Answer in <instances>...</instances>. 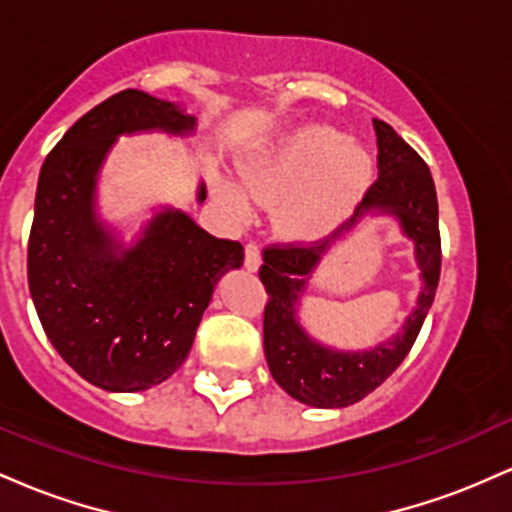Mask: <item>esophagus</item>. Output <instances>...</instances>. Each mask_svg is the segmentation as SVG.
Returning <instances> with one entry per match:
<instances>
[{"mask_svg": "<svg viewBox=\"0 0 512 512\" xmlns=\"http://www.w3.org/2000/svg\"><path fill=\"white\" fill-rule=\"evenodd\" d=\"M262 264V255H260V245L257 243H248L245 245V267L250 269V272H257Z\"/></svg>", "mask_w": 512, "mask_h": 512, "instance_id": "obj_1", "label": "esophagus"}]
</instances>
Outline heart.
<instances>
[{
  "mask_svg": "<svg viewBox=\"0 0 512 512\" xmlns=\"http://www.w3.org/2000/svg\"><path fill=\"white\" fill-rule=\"evenodd\" d=\"M245 187L257 202L281 204L279 219L296 236H317L337 223L358 202L373 180V158L361 144L346 142L332 127L308 125L276 139L240 166ZM233 209L245 199L221 187Z\"/></svg>",
  "mask_w": 512,
  "mask_h": 512,
  "instance_id": "b5f03b06",
  "label": "heart"
}]
</instances>
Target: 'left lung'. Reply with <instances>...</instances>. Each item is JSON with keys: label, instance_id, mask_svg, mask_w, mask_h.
<instances>
[{"label": "left lung", "instance_id": "obj_1", "mask_svg": "<svg viewBox=\"0 0 512 512\" xmlns=\"http://www.w3.org/2000/svg\"><path fill=\"white\" fill-rule=\"evenodd\" d=\"M378 137V180L368 187L356 214L332 238L315 243H279L262 252L260 279L264 305V356L272 378L310 407H349L383 385L409 354L436 296L440 279L438 199L426 161L383 120H373ZM397 215L405 235L415 240L425 286L403 332L370 352H334L310 340L297 325L295 310L309 274L344 230L368 210Z\"/></svg>", "mask_w": 512, "mask_h": 512}]
</instances>
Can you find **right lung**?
Here are the masks:
<instances>
[{
    "label": "right lung",
    "mask_w": 512,
    "mask_h": 512,
    "mask_svg": "<svg viewBox=\"0 0 512 512\" xmlns=\"http://www.w3.org/2000/svg\"><path fill=\"white\" fill-rule=\"evenodd\" d=\"M187 134L195 117L127 88L67 129L40 168L28 238V289L40 325L81 378L142 392L182 366L216 281L243 264L238 240L214 238L163 209L122 248L96 216V178L120 134ZM207 190L199 187L197 202Z\"/></svg>",
    "instance_id": "right-lung-1"
}]
</instances>
